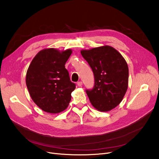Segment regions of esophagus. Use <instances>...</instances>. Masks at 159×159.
Listing matches in <instances>:
<instances>
[{
    "label": "esophagus",
    "instance_id": "1",
    "mask_svg": "<svg viewBox=\"0 0 159 159\" xmlns=\"http://www.w3.org/2000/svg\"><path fill=\"white\" fill-rule=\"evenodd\" d=\"M77 85H78V86H79V87H82V81L78 82H77Z\"/></svg>",
    "mask_w": 159,
    "mask_h": 159
}]
</instances>
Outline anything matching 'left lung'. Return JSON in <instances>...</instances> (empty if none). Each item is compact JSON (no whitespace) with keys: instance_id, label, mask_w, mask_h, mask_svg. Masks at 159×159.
Returning a JSON list of instances; mask_svg holds the SVG:
<instances>
[{"instance_id":"obj_1","label":"left lung","mask_w":159,"mask_h":159,"mask_svg":"<svg viewBox=\"0 0 159 159\" xmlns=\"http://www.w3.org/2000/svg\"><path fill=\"white\" fill-rule=\"evenodd\" d=\"M80 52L94 74L93 88L85 91L92 105L101 111L112 110L121 102L127 89L129 69L125 60L108 46Z\"/></svg>"}]
</instances>
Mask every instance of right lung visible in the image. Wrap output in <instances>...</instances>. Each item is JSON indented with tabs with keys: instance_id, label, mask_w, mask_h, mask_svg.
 Returning a JSON list of instances; mask_svg holds the SVG:
<instances>
[{
	"instance_id": "right-lung-1",
	"label": "right lung",
	"mask_w": 159,
	"mask_h": 159,
	"mask_svg": "<svg viewBox=\"0 0 159 159\" xmlns=\"http://www.w3.org/2000/svg\"><path fill=\"white\" fill-rule=\"evenodd\" d=\"M72 51L53 48L40 51L26 72V84L34 103L42 110L57 113L65 110L75 89L65 65Z\"/></svg>"
}]
</instances>
